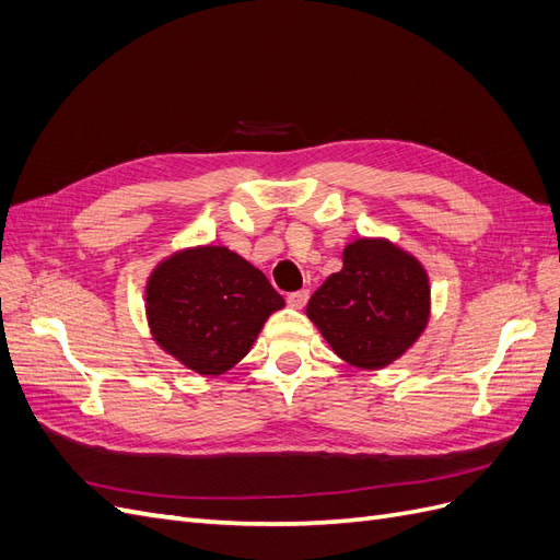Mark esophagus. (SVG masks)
<instances>
[{"instance_id": "esophagus-1", "label": "esophagus", "mask_w": 560, "mask_h": 560, "mask_svg": "<svg viewBox=\"0 0 560 560\" xmlns=\"http://www.w3.org/2000/svg\"><path fill=\"white\" fill-rule=\"evenodd\" d=\"M308 296H311V292H308V290H299V292L287 294V303H290L292 308H303V306H306Z\"/></svg>"}]
</instances>
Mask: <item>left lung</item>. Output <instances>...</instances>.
I'll return each instance as SVG.
<instances>
[{
	"label": "left lung",
	"instance_id": "left-lung-1",
	"mask_svg": "<svg viewBox=\"0 0 560 560\" xmlns=\"http://www.w3.org/2000/svg\"><path fill=\"white\" fill-rule=\"evenodd\" d=\"M306 313L338 358L381 369L409 350L428 325V273L393 243L354 241L343 252V268L322 282Z\"/></svg>",
	"mask_w": 560,
	"mask_h": 560
}]
</instances>
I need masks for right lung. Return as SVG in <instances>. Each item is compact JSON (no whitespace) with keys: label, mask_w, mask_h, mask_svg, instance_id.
<instances>
[{"label":"right lung","mask_w":560,"mask_h":560,"mask_svg":"<svg viewBox=\"0 0 560 560\" xmlns=\"http://www.w3.org/2000/svg\"><path fill=\"white\" fill-rule=\"evenodd\" d=\"M284 299L238 254L206 245L159 264L147 284V317L156 343L186 369L219 376L249 352Z\"/></svg>","instance_id":"1"}]
</instances>
